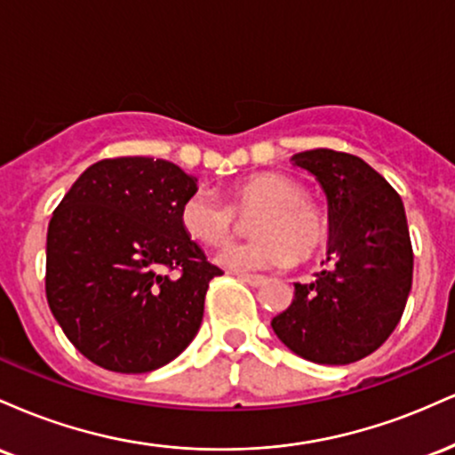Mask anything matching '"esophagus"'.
I'll return each mask as SVG.
<instances>
[{
  "label": "esophagus",
  "mask_w": 455,
  "mask_h": 455,
  "mask_svg": "<svg viewBox=\"0 0 455 455\" xmlns=\"http://www.w3.org/2000/svg\"><path fill=\"white\" fill-rule=\"evenodd\" d=\"M237 278L250 286H260L265 282V275H259V274H237Z\"/></svg>",
  "instance_id": "1"
}]
</instances>
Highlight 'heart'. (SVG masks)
Instances as JSON below:
<instances>
[{
    "mask_svg": "<svg viewBox=\"0 0 455 455\" xmlns=\"http://www.w3.org/2000/svg\"><path fill=\"white\" fill-rule=\"evenodd\" d=\"M228 203L207 192H195L180 210L181 228L201 245L228 243L239 231L237 216L250 222L252 242L227 245L216 260L231 271H254L306 260L325 243L327 218L299 181L282 173H257L235 181Z\"/></svg>",
    "mask_w": 455,
    "mask_h": 455,
    "instance_id": "obj_1",
    "label": "heart"
}]
</instances>
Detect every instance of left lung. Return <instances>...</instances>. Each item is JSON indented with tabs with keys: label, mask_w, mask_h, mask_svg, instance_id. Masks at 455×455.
Segmentation results:
<instances>
[{
	"label": "left lung",
	"mask_w": 455,
	"mask_h": 455,
	"mask_svg": "<svg viewBox=\"0 0 455 455\" xmlns=\"http://www.w3.org/2000/svg\"><path fill=\"white\" fill-rule=\"evenodd\" d=\"M295 164L321 181L329 201V267L295 284L291 306L271 318L275 336L315 363L368 357L391 336L412 284L404 205L383 175L353 154L310 149Z\"/></svg>",
	"instance_id": "left-lung-1"
}]
</instances>
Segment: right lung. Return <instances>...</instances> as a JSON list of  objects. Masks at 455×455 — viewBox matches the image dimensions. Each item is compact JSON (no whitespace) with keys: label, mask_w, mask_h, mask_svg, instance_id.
Returning <instances> with one entry per match:
<instances>
[{"label":"right lung","mask_w":455,"mask_h":455,"mask_svg":"<svg viewBox=\"0 0 455 455\" xmlns=\"http://www.w3.org/2000/svg\"><path fill=\"white\" fill-rule=\"evenodd\" d=\"M195 177L169 160L92 164L53 212L44 289L66 338L90 362L151 372L196 336L210 282L222 274L184 233Z\"/></svg>","instance_id":"1"}]
</instances>
